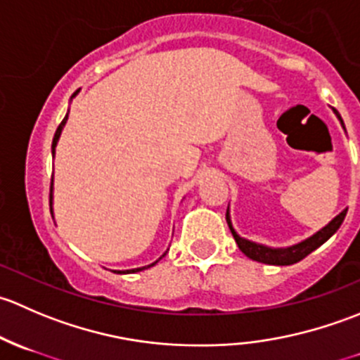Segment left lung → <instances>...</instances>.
I'll return each mask as SVG.
<instances>
[{
    "label": "left lung",
    "mask_w": 360,
    "mask_h": 360,
    "mask_svg": "<svg viewBox=\"0 0 360 360\" xmlns=\"http://www.w3.org/2000/svg\"><path fill=\"white\" fill-rule=\"evenodd\" d=\"M335 112H336L338 118H340L341 125H343V129H345V123H343V120H341L340 112L338 111H335ZM345 216H347V209H345L343 212L338 214L335 219L328 224V226H324L321 231H317L314 237L307 238V240H303V242H300V244L292 245V248H285V249H271V248H266V245L254 244V242L238 237L237 231H235L233 226H231L230 214H228V210H226V223H228V226H230L231 235H233L238 249H240L245 256L250 257V259H254V261H259V263L278 264V266H284V264L297 263V261H301L303 257H307L311 250L321 248V245L324 244L328 238H331L333 235L336 233V230L341 226V223H343Z\"/></svg>",
    "instance_id": "8db88e82"
}]
</instances>
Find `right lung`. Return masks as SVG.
<instances>
[{"instance_id":"obj_1","label":"right lung","mask_w":360,"mask_h":360,"mask_svg":"<svg viewBox=\"0 0 360 360\" xmlns=\"http://www.w3.org/2000/svg\"><path fill=\"white\" fill-rule=\"evenodd\" d=\"M76 96V92L72 94V97ZM66 122H68V115L64 116V120L63 122H60V125L57 127V130H56V136H53V141H52V155H56V146H57V141H59V137H60V132H63V129H64V125H66ZM163 256H165V254H163ZM162 256V257H163ZM162 257H160V259H162ZM158 261H155V263H151V264H148V266H143V268H136V270H127V271H118V274H134V271H141V270H144V268H150V266H153V264H157Z\"/></svg>"}]
</instances>
